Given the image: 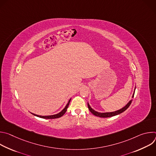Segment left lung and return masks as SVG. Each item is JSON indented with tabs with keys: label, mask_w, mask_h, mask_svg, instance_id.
<instances>
[{
	"label": "left lung",
	"mask_w": 156,
	"mask_h": 156,
	"mask_svg": "<svg viewBox=\"0 0 156 156\" xmlns=\"http://www.w3.org/2000/svg\"><path fill=\"white\" fill-rule=\"evenodd\" d=\"M136 89V87H135ZM134 94H135V91H134V94H133L132 98L134 97ZM132 100L131 99L130 101H129V102L124 107H123L122 108L119 110H117V111H115V112H106V113H101V112H96V111H95L94 110H93L91 107L90 105H89V104L87 103V107H88V108L89 110H90V112L94 115L97 116V117H103V118H107V117H113V116H115V115H119L122 112H123L125 110H126L128 107L130 105V104H131V102H132Z\"/></svg>",
	"instance_id": "8db88e82"
}]
</instances>
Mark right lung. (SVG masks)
Segmentation results:
<instances>
[{
  "label": "right lung",
  "mask_w": 156,
  "mask_h": 156,
  "mask_svg": "<svg viewBox=\"0 0 156 156\" xmlns=\"http://www.w3.org/2000/svg\"><path fill=\"white\" fill-rule=\"evenodd\" d=\"M70 100H71V99H70V100H69V101L68 104H66V105L65 106V108H64L60 112H59V113H58V114H57L53 115H48V116H41V115H37L34 114H33L34 115H36V116H37V117H40V118L46 119H54L60 118V117H61L62 116H63V115L65 114V113L66 112V110H67V108H68L69 105V104H70Z\"/></svg>",
  "instance_id": "obj_1"
}]
</instances>
